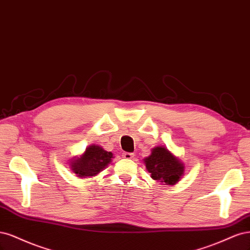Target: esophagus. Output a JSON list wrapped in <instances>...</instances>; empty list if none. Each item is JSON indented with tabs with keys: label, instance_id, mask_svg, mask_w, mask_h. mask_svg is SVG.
<instances>
[{
	"label": "esophagus",
	"instance_id": "esophagus-1",
	"mask_svg": "<svg viewBox=\"0 0 250 250\" xmlns=\"http://www.w3.org/2000/svg\"><path fill=\"white\" fill-rule=\"evenodd\" d=\"M123 157H124L125 159L131 160V159H134L135 155H134V154H132V152H124V154H123Z\"/></svg>",
	"mask_w": 250,
	"mask_h": 250
}]
</instances>
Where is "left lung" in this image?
I'll return each mask as SVG.
<instances>
[{"instance_id":"8db88e82","label":"left lung","mask_w":250,"mask_h":250,"mask_svg":"<svg viewBox=\"0 0 250 250\" xmlns=\"http://www.w3.org/2000/svg\"><path fill=\"white\" fill-rule=\"evenodd\" d=\"M144 164L151 179L164 185H175L185 172V166L181 160L164 146L152 148L151 154L144 159Z\"/></svg>"}]
</instances>
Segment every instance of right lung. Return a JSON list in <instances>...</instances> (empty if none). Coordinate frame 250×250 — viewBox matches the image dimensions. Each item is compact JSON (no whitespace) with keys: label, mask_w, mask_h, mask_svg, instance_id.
<instances>
[{"label":"right lung","mask_w":250,"mask_h":250,"mask_svg":"<svg viewBox=\"0 0 250 250\" xmlns=\"http://www.w3.org/2000/svg\"><path fill=\"white\" fill-rule=\"evenodd\" d=\"M113 154L106 151L103 147L89 146L83 155L71 160L70 168L78 178H88L99 174L112 161Z\"/></svg>","instance_id":"add662e5"}]
</instances>
